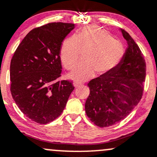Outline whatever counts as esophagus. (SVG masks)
Returning a JSON list of instances; mask_svg holds the SVG:
<instances>
[{
	"label": "esophagus",
	"instance_id": "1",
	"mask_svg": "<svg viewBox=\"0 0 157 157\" xmlns=\"http://www.w3.org/2000/svg\"><path fill=\"white\" fill-rule=\"evenodd\" d=\"M80 85H81V84L79 83V82H74V86H75V88H77V87L80 86Z\"/></svg>",
	"mask_w": 157,
	"mask_h": 157
}]
</instances>
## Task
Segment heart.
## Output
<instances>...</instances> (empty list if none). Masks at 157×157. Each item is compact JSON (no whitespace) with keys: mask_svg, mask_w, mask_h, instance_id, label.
Wrapping results in <instances>:
<instances>
[{"mask_svg":"<svg viewBox=\"0 0 157 157\" xmlns=\"http://www.w3.org/2000/svg\"><path fill=\"white\" fill-rule=\"evenodd\" d=\"M80 51H85L84 62L77 65L68 77L83 81L91 78L94 71L104 75L113 71L121 63L125 54L123 44L111 35L96 26H87L63 41L60 48V59L66 68L75 65Z\"/></svg>","mask_w":157,"mask_h":157,"instance_id":"obj_1","label":"heart"}]
</instances>
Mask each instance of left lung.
<instances>
[{"instance_id": "left-lung-1", "label": "left lung", "mask_w": 157, "mask_h": 157, "mask_svg": "<svg viewBox=\"0 0 157 157\" xmlns=\"http://www.w3.org/2000/svg\"><path fill=\"white\" fill-rule=\"evenodd\" d=\"M127 41L124 56L115 69L88 83L90 94L85 110L91 121L100 127L115 124L139 104L144 91L146 64L139 46L129 33L121 29Z\"/></svg>"}]
</instances>
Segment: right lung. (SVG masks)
<instances>
[{
    "instance_id": "right-lung-1",
    "label": "right lung",
    "mask_w": 157,
    "mask_h": 157,
    "mask_svg": "<svg viewBox=\"0 0 157 157\" xmlns=\"http://www.w3.org/2000/svg\"><path fill=\"white\" fill-rule=\"evenodd\" d=\"M75 25L53 22L34 28L20 43L10 63L12 96L21 111L39 124L63 113L75 86L61 76L62 42Z\"/></svg>"
}]
</instances>
